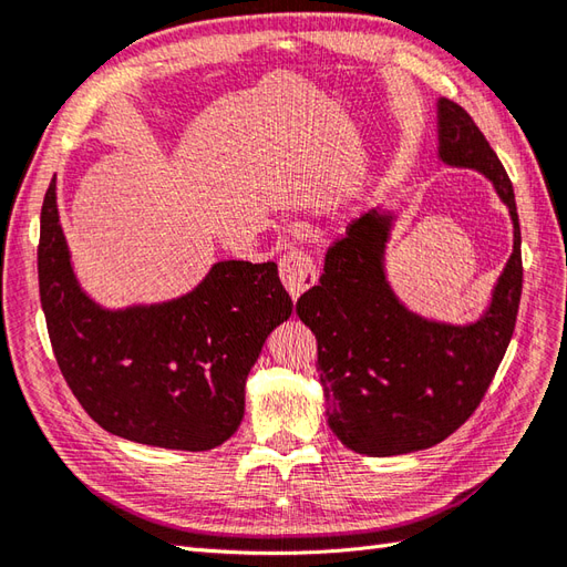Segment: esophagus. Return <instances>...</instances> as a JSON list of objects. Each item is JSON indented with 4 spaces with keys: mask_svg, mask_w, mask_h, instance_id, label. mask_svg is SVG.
I'll use <instances>...</instances> for the list:
<instances>
[{
    "mask_svg": "<svg viewBox=\"0 0 567 567\" xmlns=\"http://www.w3.org/2000/svg\"><path fill=\"white\" fill-rule=\"evenodd\" d=\"M279 276L288 296L293 300H298L318 281L316 264H312L310 255H306V251H288V255H284L279 261Z\"/></svg>",
    "mask_w": 567,
    "mask_h": 567,
    "instance_id": "1",
    "label": "esophagus"
}]
</instances>
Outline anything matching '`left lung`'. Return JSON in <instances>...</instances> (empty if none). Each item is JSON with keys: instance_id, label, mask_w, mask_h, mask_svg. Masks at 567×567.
<instances>
[{"instance_id": "8db88e82", "label": "left lung", "mask_w": 567, "mask_h": 567, "mask_svg": "<svg viewBox=\"0 0 567 567\" xmlns=\"http://www.w3.org/2000/svg\"><path fill=\"white\" fill-rule=\"evenodd\" d=\"M439 157L483 172L514 223V249L493 303L473 324L414 316L385 281L393 216L363 213L324 255L320 284L296 312L318 339L327 424L357 454L400 456L444 442L481 405L509 347L522 298V230L514 188L471 113L439 99Z\"/></svg>"}]
</instances>
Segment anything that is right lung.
Segmentation results:
<instances>
[{"label": "right lung", "mask_w": 567, "mask_h": 567, "mask_svg": "<svg viewBox=\"0 0 567 567\" xmlns=\"http://www.w3.org/2000/svg\"><path fill=\"white\" fill-rule=\"evenodd\" d=\"M38 286L58 367L86 414L128 442L208 451L237 432L245 381L293 300L274 261H218L192 293L106 310L74 279L55 177L41 208Z\"/></svg>", "instance_id": "add662e5"}]
</instances>
